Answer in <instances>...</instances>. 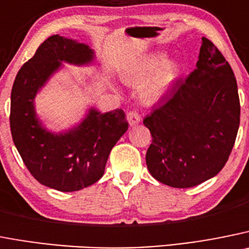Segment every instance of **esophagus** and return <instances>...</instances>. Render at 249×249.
Masks as SVG:
<instances>
[{"instance_id": "obj_1", "label": "esophagus", "mask_w": 249, "mask_h": 249, "mask_svg": "<svg viewBox=\"0 0 249 249\" xmlns=\"http://www.w3.org/2000/svg\"><path fill=\"white\" fill-rule=\"evenodd\" d=\"M127 120H128V123L131 126H136L142 121V117L137 111H131V112L127 113Z\"/></svg>"}]
</instances>
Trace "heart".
<instances>
[{"mask_svg":"<svg viewBox=\"0 0 249 249\" xmlns=\"http://www.w3.org/2000/svg\"><path fill=\"white\" fill-rule=\"evenodd\" d=\"M164 53H154L141 58L131 64L123 77L129 83H143L141 96L148 102L160 100L173 88L179 76V67L174 61H166Z\"/></svg>","mask_w":249,"mask_h":249,"instance_id":"1","label":"heart"}]
</instances>
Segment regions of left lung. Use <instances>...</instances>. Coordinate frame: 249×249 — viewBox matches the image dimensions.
<instances>
[{"label": "left lung", "mask_w": 249, "mask_h": 249, "mask_svg": "<svg viewBox=\"0 0 249 249\" xmlns=\"http://www.w3.org/2000/svg\"><path fill=\"white\" fill-rule=\"evenodd\" d=\"M239 113L233 71L204 36L196 69L143 120L152 134L145 154L152 177L184 189L217 175L233 148Z\"/></svg>", "instance_id": "8db88e82"}]
</instances>
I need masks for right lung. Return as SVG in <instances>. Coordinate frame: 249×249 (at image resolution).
Returning <instances> with one entry per match:
<instances>
[{
  "label": "right lung",
  "instance_id": "add662e5",
  "mask_svg": "<svg viewBox=\"0 0 249 249\" xmlns=\"http://www.w3.org/2000/svg\"><path fill=\"white\" fill-rule=\"evenodd\" d=\"M93 58L88 44L52 36L20 68L13 83L10 115L13 143L31 174L54 190L71 193L101 179L109 152L128 129L121 108L102 113L91 107L77 126L60 133L48 131L36 116V93L63 63L88 65Z\"/></svg>",
  "mask_w": 249,
  "mask_h": 249
}]
</instances>
